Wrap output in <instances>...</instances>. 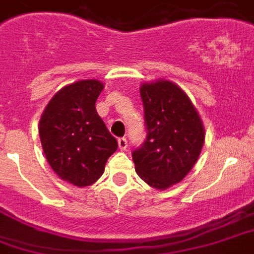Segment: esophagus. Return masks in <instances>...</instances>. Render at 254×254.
<instances>
[{
	"label": "esophagus",
	"mask_w": 254,
	"mask_h": 254,
	"mask_svg": "<svg viewBox=\"0 0 254 254\" xmlns=\"http://www.w3.org/2000/svg\"><path fill=\"white\" fill-rule=\"evenodd\" d=\"M119 148L121 149V150H125V149L127 148V141L125 137H123V138H119Z\"/></svg>",
	"instance_id": "obj_1"
}]
</instances>
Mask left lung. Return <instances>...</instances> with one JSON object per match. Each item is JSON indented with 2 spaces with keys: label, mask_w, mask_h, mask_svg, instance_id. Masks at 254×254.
<instances>
[{
  "label": "left lung",
  "mask_w": 254,
  "mask_h": 254,
  "mask_svg": "<svg viewBox=\"0 0 254 254\" xmlns=\"http://www.w3.org/2000/svg\"><path fill=\"white\" fill-rule=\"evenodd\" d=\"M140 93L148 134L131 157L142 181L165 190L181 183L200 157L204 124L187 93L172 81L144 82Z\"/></svg>",
  "instance_id": "obj_1"
}]
</instances>
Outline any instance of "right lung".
I'll use <instances>...</instances> for the list:
<instances>
[{"instance_id": "right-lung-1", "label": "right lung", "mask_w": 254, "mask_h": 254, "mask_svg": "<svg viewBox=\"0 0 254 254\" xmlns=\"http://www.w3.org/2000/svg\"><path fill=\"white\" fill-rule=\"evenodd\" d=\"M104 90L98 80L75 81L60 89L40 120V140L45 157L63 181L85 188L101 177L117 140L96 110Z\"/></svg>"}]
</instances>
